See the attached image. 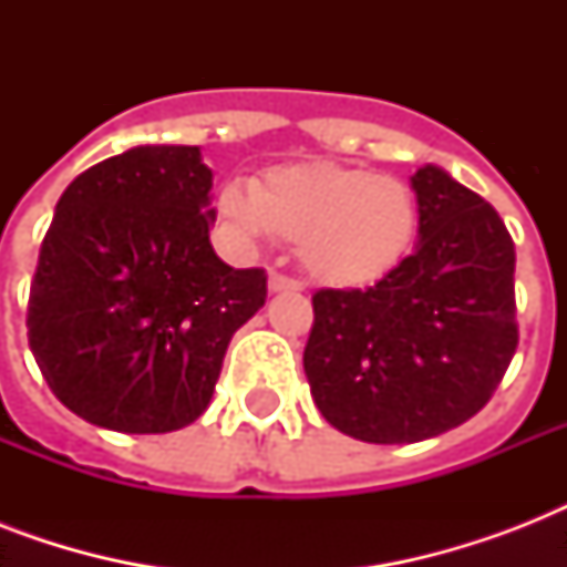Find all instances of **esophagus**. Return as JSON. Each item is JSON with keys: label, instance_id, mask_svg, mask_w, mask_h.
Here are the masks:
<instances>
[{"label": "esophagus", "instance_id": "esophagus-1", "mask_svg": "<svg viewBox=\"0 0 567 567\" xmlns=\"http://www.w3.org/2000/svg\"><path fill=\"white\" fill-rule=\"evenodd\" d=\"M267 285H270V291L274 293H282V291H302V282L300 279H291V276L285 274H270V279H267Z\"/></svg>", "mask_w": 567, "mask_h": 567}]
</instances>
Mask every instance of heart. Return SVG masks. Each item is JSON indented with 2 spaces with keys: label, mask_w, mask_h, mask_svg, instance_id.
<instances>
[{
  "label": "heart",
  "mask_w": 567,
  "mask_h": 567,
  "mask_svg": "<svg viewBox=\"0 0 567 567\" xmlns=\"http://www.w3.org/2000/svg\"><path fill=\"white\" fill-rule=\"evenodd\" d=\"M217 217L240 240L297 244L302 267L332 288L385 279L414 244L417 196L405 182L338 162L279 164L249 188L226 185Z\"/></svg>",
  "instance_id": "heart-1"
}]
</instances>
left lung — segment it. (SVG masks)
Masks as SVG:
<instances>
[{"label": "left lung", "instance_id": "8db88e82", "mask_svg": "<svg viewBox=\"0 0 567 567\" xmlns=\"http://www.w3.org/2000/svg\"><path fill=\"white\" fill-rule=\"evenodd\" d=\"M412 188V256L364 291L311 297V396L336 430L371 444H414L474 417L518 347L515 244L501 214L432 164Z\"/></svg>", "mask_w": 567, "mask_h": 567}]
</instances>
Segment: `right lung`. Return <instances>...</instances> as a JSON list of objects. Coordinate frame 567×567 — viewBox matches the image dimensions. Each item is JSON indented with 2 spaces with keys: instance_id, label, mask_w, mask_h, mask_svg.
I'll list each match as a JSON object with an SVG mask.
<instances>
[{
  "instance_id": "1",
  "label": "right lung",
  "mask_w": 567,
  "mask_h": 567,
  "mask_svg": "<svg viewBox=\"0 0 567 567\" xmlns=\"http://www.w3.org/2000/svg\"><path fill=\"white\" fill-rule=\"evenodd\" d=\"M208 190L199 146H135L58 199L25 327L52 394L84 421L132 435L194 423L265 306V270L212 249Z\"/></svg>"
}]
</instances>
